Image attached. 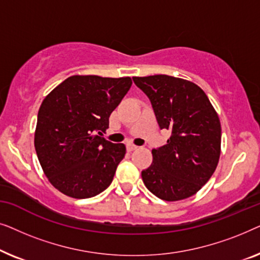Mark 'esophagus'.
Returning <instances> with one entry per match:
<instances>
[{"instance_id": "34e87169", "label": "esophagus", "mask_w": 260, "mask_h": 260, "mask_svg": "<svg viewBox=\"0 0 260 260\" xmlns=\"http://www.w3.org/2000/svg\"><path fill=\"white\" fill-rule=\"evenodd\" d=\"M126 149H127V151H134V150H136V149H138V147H137V145H134V144H127Z\"/></svg>"}]
</instances>
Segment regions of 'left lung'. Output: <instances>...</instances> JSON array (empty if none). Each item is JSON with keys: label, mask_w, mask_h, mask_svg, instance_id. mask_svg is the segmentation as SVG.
Returning <instances> with one entry per match:
<instances>
[{"label": "left lung", "mask_w": 260, "mask_h": 260, "mask_svg": "<svg viewBox=\"0 0 260 260\" xmlns=\"http://www.w3.org/2000/svg\"><path fill=\"white\" fill-rule=\"evenodd\" d=\"M147 94L161 130L170 137L152 149V163L142 170L145 187L166 201L183 200L201 189L218 166L221 126L204 91L190 81L156 74L134 77Z\"/></svg>", "instance_id": "1"}]
</instances>
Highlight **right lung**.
<instances>
[{"label":"right lung","instance_id":"obj_1","mask_svg":"<svg viewBox=\"0 0 260 260\" xmlns=\"http://www.w3.org/2000/svg\"><path fill=\"white\" fill-rule=\"evenodd\" d=\"M131 84L129 77L73 76L42 102L35 150L49 182L67 197L92 198L111 184L125 145L112 143L102 133Z\"/></svg>","mask_w":260,"mask_h":260}]
</instances>
